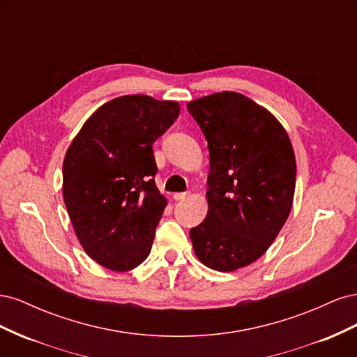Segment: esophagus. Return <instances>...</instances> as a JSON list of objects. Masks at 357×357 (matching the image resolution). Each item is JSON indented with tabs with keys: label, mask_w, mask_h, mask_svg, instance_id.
Returning <instances> with one entry per match:
<instances>
[{
	"label": "esophagus",
	"mask_w": 357,
	"mask_h": 357,
	"mask_svg": "<svg viewBox=\"0 0 357 357\" xmlns=\"http://www.w3.org/2000/svg\"><path fill=\"white\" fill-rule=\"evenodd\" d=\"M172 198H174L176 201H185L188 198V193L186 192H180V193H174L172 195Z\"/></svg>",
	"instance_id": "obj_1"
}]
</instances>
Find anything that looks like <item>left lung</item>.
<instances>
[{
  "instance_id": "8db88e82",
  "label": "left lung",
  "mask_w": 357,
  "mask_h": 357,
  "mask_svg": "<svg viewBox=\"0 0 357 357\" xmlns=\"http://www.w3.org/2000/svg\"><path fill=\"white\" fill-rule=\"evenodd\" d=\"M207 138L208 213L190 229L199 261L231 273L255 262L286 223L295 195L296 160L283 125L238 92L188 104Z\"/></svg>"
}]
</instances>
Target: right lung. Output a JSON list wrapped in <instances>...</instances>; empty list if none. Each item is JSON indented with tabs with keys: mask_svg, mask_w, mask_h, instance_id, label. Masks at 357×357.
Masks as SVG:
<instances>
[{
	"mask_svg": "<svg viewBox=\"0 0 357 357\" xmlns=\"http://www.w3.org/2000/svg\"><path fill=\"white\" fill-rule=\"evenodd\" d=\"M177 101L123 95L102 104L71 142L62 197L84 252L123 273L146 261L167 207L152 144L174 123Z\"/></svg>",
	"mask_w": 357,
	"mask_h": 357,
	"instance_id": "add662e5",
	"label": "right lung"
}]
</instances>
